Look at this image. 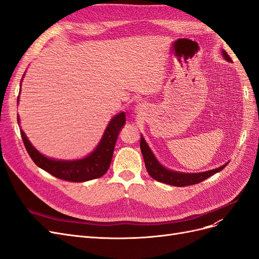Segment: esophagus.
<instances>
[{
	"mask_svg": "<svg viewBox=\"0 0 259 259\" xmlns=\"http://www.w3.org/2000/svg\"><path fill=\"white\" fill-rule=\"evenodd\" d=\"M144 107L145 106H143L142 104H139V105H137V107H136V109L138 111H142V110H144Z\"/></svg>",
	"mask_w": 259,
	"mask_h": 259,
	"instance_id": "esophagus-1",
	"label": "esophagus"
}]
</instances>
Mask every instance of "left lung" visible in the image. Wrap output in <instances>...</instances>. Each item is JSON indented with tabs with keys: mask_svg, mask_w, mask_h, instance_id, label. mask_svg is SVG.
I'll list each match as a JSON object with an SVG mask.
<instances>
[{
	"mask_svg": "<svg viewBox=\"0 0 259 259\" xmlns=\"http://www.w3.org/2000/svg\"><path fill=\"white\" fill-rule=\"evenodd\" d=\"M222 54L227 61H231V58L229 57V55L226 53V51L223 50ZM140 150H142L145 165L149 175H150L153 179L158 180L160 183L176 186V187H185V186L199 184L203 182V180H205L206 178L210 177L211 175H214L218 173V171L224 169L227 166V164L229 163L227 162L221 167H217L206 171H202V173H183V171H175V170L164 167L158 161V159L155 158V155L153 154L150 147L148 146L143 135H142V138H140Z\"/></svg>",
	"mask_w": 259,
	"mask_h": 259,
	"instance_id": "left-lung-1",
	"label": "left lung"
}]
</instances>
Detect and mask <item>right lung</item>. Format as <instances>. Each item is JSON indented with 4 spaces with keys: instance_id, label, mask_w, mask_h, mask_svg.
I'll return each instance as SVG.
<instances>
[{
    "instance_id": "1",
    "label": "right lung",
    "mask_w": 259,
    "mask_h": 259,
    "mask_svg": "<svg viewBox=\"0 0 259 259\" xmlns=\"http://www.w3.org/2000/svg\"><path fill=\"white\" fill-rule=\"evenodd\" d=\"M25 76V74H23ZM22 76V79H23ZM21 79V81H22ZM21 88V83H20ZM19 103V96L17 97V104ZM17 121L19 124V115L17 114ZM125 124V113L120 112L114 115L101 137L98 146L94 149L88 156L79 160H57L48 158L38 152L30 143L25 132L20 128L22 142L30 155L38 167L46 170L53 176L62 180H68L72 183H83L88 180L99 178L106 174L112 160L113 150L117 136Z\"/></svg>"
}]
</instances>
